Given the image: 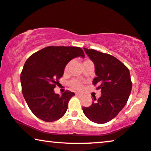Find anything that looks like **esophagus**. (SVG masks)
<instances>
[{
  "mask_svg": "<svg viewBox=\"0 0 151 151\" xmlns=\"http://www.w3.org/2000/svg\"><path fill=\"white\" fill-rule=\"evenodd\" d=\"M76 95L78 96H82V94H79V93H76Z\"/></svg>",
  "mask_w": 151,
  "mask_h": 151,
  "instance_id": "esophagus-1",
  "label": "esophagus"
}]
</instances>
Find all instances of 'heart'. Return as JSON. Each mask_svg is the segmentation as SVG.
<instances>
[{
    "label": "heart",
    "instance_id": "1",
    "mask_svg": "<svg viewBox=\"0 0 151 151\" xmlns=\"http://www.w3.org/2000/svg\"><path fill=\"white\" fill-rule=\"evenodd\" d=\"M87 61V60H86ZM70 63H68L67 65H66V69H68V67H69ZM70 85H71L72 87H74V88L77 90H81L83 88V84L79 80H72V81L70 82Z\"/></svg>",
    "mask_w": 151,
    "mask_h": 151
}]
</instances>
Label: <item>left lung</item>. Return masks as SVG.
Listing matches in <instances>:
<instances>
[{"instance_id":"obj_1","label":"left lung","mask_w":151,"mask_h":151,"mask_svg":"<svg viewBox=\"0 0 151 151\" xmlns=\"http://www.w3.org/2000/svg\"><path fill=\"white\" fill-rule=\"evenodd\" d=\"M83 50L94 64L96 77L92 83L99 85L96 89L101 90V96L89 107L82 109L90 121L96 124L107 123L115 117L127 103L132 90L129 70L113 56L95 50L85 47Z\"/></svg>"}]
</instances>
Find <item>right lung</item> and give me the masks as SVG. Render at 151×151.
Masks as SVG:
<instances>
[{
	"mask_svg": "<svg viewBox=\"0 0 151 151\" xmlns=\"http://www.w3.org/2000/svg\"><path fill=\"white\" fill-rule=\"evenodd\" d=\"M78 57H85L81 47L48 46L25 61L21 74L22 92L32 113L40 119L55 122L65 114L74 93L66 90L61 96L54 88L68 62Z\"/></svg>",
	"mask_w": 151,
	"mask_h": 151,
	"instance_id": "add662e5",
	"label": "right lung"
}]
</instances>
